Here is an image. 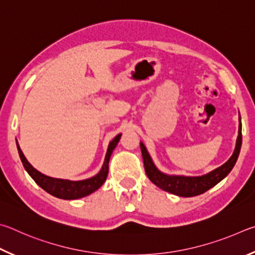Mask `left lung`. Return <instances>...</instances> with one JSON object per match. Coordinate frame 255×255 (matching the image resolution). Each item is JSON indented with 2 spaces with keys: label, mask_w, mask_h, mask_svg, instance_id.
Listing matches in <instances>:
<instances>
[{
  "label": "left lung",
  "mask_w": 255,
  "mask_h": 255,
  "mask_svg": "<svg viewBox=\"0 0 255 255\" xmlns=\"http://www.w3.org/2000/svg\"><path fill=\"white\" fill-rule=\"evenodd\" d=\"M240 124H239V135L236 139V144L233 154L227 161L222 164L221 167L214 169L213 171L206 173L203 176H179V175H167L155 167L152 161V158L146 150L143 142H140L142 157H143V163L145 173L149 179L153 184L159 187L160 189L168 193L180 196V197H194L200 194H204L205 191L211 189L212 187L217 185L218 182L222 181L224 178L229 175L232 169L235 166L238 161L241 145H242V124H241V116H240Z\"/></svg>",
  "instance_id": "obj_1"
}]
</instances>
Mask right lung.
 <instances>
[{"instance_id":"add662e5","label":"right lung","mask_w":255,"mask_h":255,"mask_svg":"<svg viewBox=\"0 0 255 255\" xmlns=\"http://www.w3.org/2000/svg\"><path fill=\"white\" fill-rule=\"evenodd\" d=\"M121 135H122V133H120V134L116 135L114 139L110 142L109 148H107V151H106L104 163H103L100 172L94 177H91L88 178V179H84V180L60 179V178H53V177L43 175V173L38 171L37 169L31 166V163L26 160L23 152L21 151L20 145L17 142H16V146H17V151H19L20 159L22 163H23L24 169L26 170V172L29 173L30 177L37 182V185L41 187L43 190H46L48 194L55 196L57 198L70 200V199H78V198L86 197V196L93 194L94 191H96L103 184H104L107 178V173H109L110 158L112 153H113V150L115 149V146L119 143Z\"/></svg>"}]
</instances>
